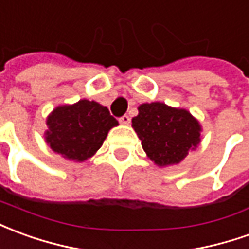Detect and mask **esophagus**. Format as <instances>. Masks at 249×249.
<instances>
[{"instance_id":"obj_1","label":"esophagus","mask_w":249,"mask_h":249,"mask_svg":"<svg viewBox=\"0 0 249 249\" xmlns=\"http://www.w3.org/2000/svg\"><path fill=\"white\" fill-rule=\"evenodd\" d=\"M130 121H131V119H130V116L128 115H123L119 118V122H121L122 124H128V123H130Z\"/></svg>"}]
</instances>
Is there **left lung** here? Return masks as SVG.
I'll return each instance as SVG.
<instances>
[{"mask_svg":"<svg viewBox=\"0 0 249 249\" xmlns=\"http://www.w3.org/2000/svg\"><path fill=\"white\" fill-rule=\"evenodd\" d=\"M133 118V127L146 154L158 166L179 163L200 143L201 127L190 112L165 103H144Z\"/></svg>","mask_w":249,"mask_h":249,"instance_id":"obj_1","label":"left lung"}]
</instances>
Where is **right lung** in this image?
<instances>
[{
  "label": "right lung",
  "instance_id": "obj_1",
  "mask_svg": "<svg viewBox=\"0 0 249 249\" xmlns=\"http://www.w3.org/2000/svg\"><path fill=\"white\" fill-rule=\"evenodd\" d=\"M47 124L49 130L45 138L51 149L67 160L83 162L100 149L110 128L118 126V121L107 107L84 99L57 107Z\"/></svg>",
  "mask_w": 249,
  "mask_h": 249
}]
</instances>
